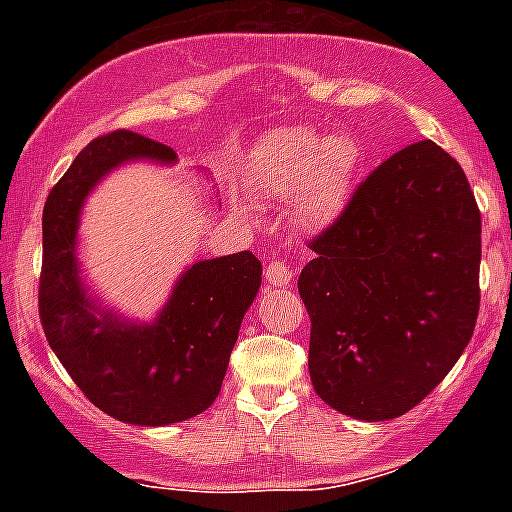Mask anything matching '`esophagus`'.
Wrapping results in <instances>:
<instances>
[{
  "label": "esophagus",
  "instance_id": "1",
  "mask_svg": "<svg viewBox=\"0 0 512 512\" xmlns=\"http://www.w3.org/2000/svg\"><path fill=\"white\" fill-rule=\"evenodd\" d=\"M292 277H294L292 267L285 265L282 260H272L265 270V280L270 282L272 287H280V289L287 287L289 282H292Z\"/></svg>",
  "mask_w": 512,
  "mask_h": 512
}]
</instances>
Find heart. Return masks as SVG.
Here are the masks:
<instances>
[{
    "instance_id": "obj_1",
    "label": "heart",
    "mask_w": 512,
    "mask_h": 512,
    "mask_svg": "<svg viewBox=\"0 0 512 512\" xmlns=\"http://www.w3.org/2000/svg\"><path fill=\"white\" fill-rule=\"evenodd\" d=\"M361 151L349 136H322L307 126L275 128L260 138L245 165V183L275 200L294 198V218L322 230L347 205Z\"/></svg>"
}]
</instances>
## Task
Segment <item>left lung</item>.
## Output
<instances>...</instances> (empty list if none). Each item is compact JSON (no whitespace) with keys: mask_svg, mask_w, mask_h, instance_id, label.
Wrapping results in <instances>:
<instances>
[{"mask_svg":"<svg viewBox=\"0 0 512 512\" xmlns=\"http://www.w3.org/2000/svg\"><path fill=\"white\" fill-rule=\"evenodd\" d=\"M299 275L319 399L389 421L426 399L476 329L480 213L466 173L433 141L386 158L309 242Z\"/></svg>","mask_w":512,"mask_h":512,"instance_id":"1","label":"left lung"}]
</instances>
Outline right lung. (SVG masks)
Masks as SVG:
<instances>
[{
    "label": "right lung",
    "instance_id": "add662e5",
    "mask_svg": "<svg viewBox=\"0 0 512 512\" xmlns=\"http://www.w3.org/2000/svg\"><path fill=\"white\" fill-rule=\"evenodd\" d=\"M133 160L173 165L178 156L138 133H108L76 156L46 198L39 317L51 352L103 414L133 426H170L218 399L262 265L252 252H235L185 267L153 322L103 307L76 255L81 210L111 170Z\"/></svg>",
    "mask_w": 512,
    "mask_h": 512
}]
</instances>
